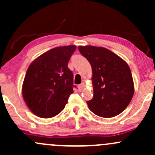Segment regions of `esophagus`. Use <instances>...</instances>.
Here are the masks:
<instances>
[{"mask_svg":"<svg viewBox=\"0 0 155 155\" xmlns=\"http://www.w3.org/2000/svg\"><path fill=\"white\" fill-rule=\"evenodd\" d=\"M84 87H85V83L84 82H83L82 84H81L79 85V86H78V88H79V90L80 91L83 90Z\"/></svg>","mask_w":155,"mask_h":155,"instance_id":"34e87169","label":"esophagus"}]
</instances>
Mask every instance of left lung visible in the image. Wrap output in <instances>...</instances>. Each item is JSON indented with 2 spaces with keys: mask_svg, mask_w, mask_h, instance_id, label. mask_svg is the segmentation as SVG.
I'll return each instance as SVG.
<instances>
[{
  "mask_svg": "<svg viewBox=\"0 0 155 155\" xmlns=\"http://www.w3.org/2000/svg\"><path fill=\"white\" fill-rule=\"evenodd\" d=\"M80 52L90 63L94 95L87 101L89 109L101 117H113L129 104L134 92L127 63L104 47L80 46Z\"/></svg>",
  "mask_w": 155,
  "mask_h": 155,
  "instance_id": "1",
  "label": "left lung"
}]
</instances>
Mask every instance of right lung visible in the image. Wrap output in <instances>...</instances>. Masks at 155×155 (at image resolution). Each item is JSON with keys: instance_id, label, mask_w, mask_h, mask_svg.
Listing matches in <instances>:
<instances>
[{"instance_id": "1", "label": "right lung", "mask_w": 155, "mask_h": 155, "mask_svg": "<svg viewBox=\"0 0 155 155\" xmlns=\"http://www.w3.org/2000/svg\"><path fill=\"white\" fill-rule=\"evenodd\" d=\"M76 46H59L31 63L22 86L24 101L35 115L50 118L59 114L73 93V74L68 62Z\"/></svg>"}]
</instances>
